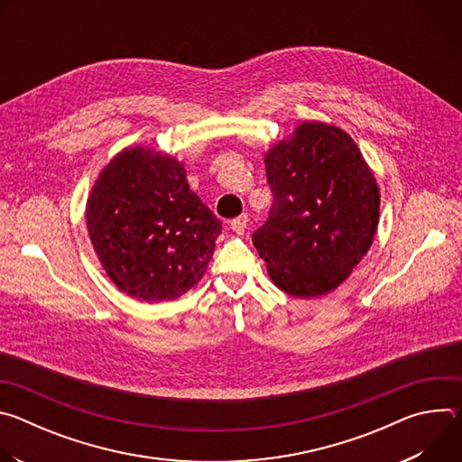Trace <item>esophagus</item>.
I'll use <instances>...</instances> for the list:
<instances>
[{
  "label": "esophagus",
  "instance_id": "34e87169",
  "mask_svg": "<svg viewBox=\"0 0 462 462\" xmlns=\"http://www.w3.org/2000/svg\"><path fill=\"white\" fill-rule=\"evenodd\" d=\"M246 226H248V216H239L230 221V228L239 236H243L246 232Z\"/></svg>",
  "mask_w": 462,
  "mask_h": 462
}]
</instances>
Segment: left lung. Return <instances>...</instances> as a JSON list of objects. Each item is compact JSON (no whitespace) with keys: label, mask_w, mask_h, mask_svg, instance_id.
I'll return each instance as SVG.
<instances>
[{"label":"left lung","mask_w":462,"mask_h":462,"mask_svg":"<svg viewBox=\"0 0 462 462\" xmlns=\"http://www.w3.org/2000/svg\"><path fill=\"white\" fill-rule=\"evenodd\" d=\"M274 203L254 246L274 285L294 298L340 287L373 245L380 188L353 137L305 120L265 153Z\"/></svg>","instance_id":"left-lung-1"}]
</instances>
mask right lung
I'll list each match as a JSON object with an SVG mask.
<instances>
[{"label":"right lung","instance_id":"right-lung-1","mask_svg":"<svg viewBox=\"0 0 462 462\" xmlns=\"http://www.w3.org/2000/svg\"><path fill=\"white\" fill-rule=\"evenodd\" d=\"M86 223L109 280L148 303L177 300L199 283L221 234V221L189 189L184 164L141 144L102 168Z\"/></svg>","mask_w":462,"mask_h":462}]
</instances>
